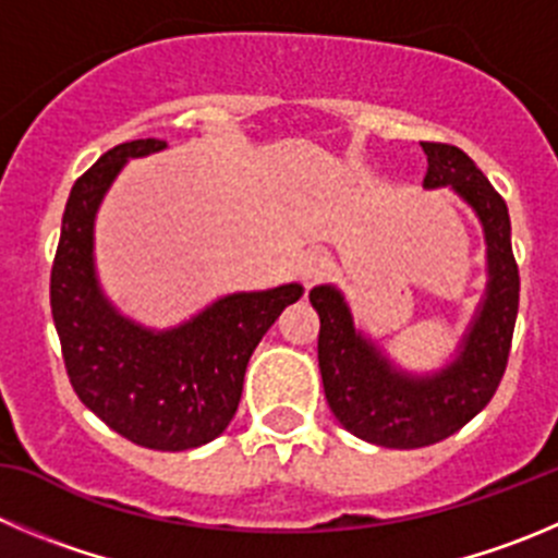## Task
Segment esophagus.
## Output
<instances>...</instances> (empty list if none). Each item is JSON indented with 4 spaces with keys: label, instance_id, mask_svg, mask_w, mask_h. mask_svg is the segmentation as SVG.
Instances as JSON below:
<instances>
[{
    "label": "esophagus",
    "instance_id": "obj_1",
    "mask_svg": "<svg viewBox=\"0 0 558 558\" xmlns=\"http://www.w3.org/2000/svg\"><path fill=\"white\" fill-rule=\"evenodd\" d=\"M331 268L333 263L326 252H310L304 259H301L299 279L304 282V288H312V284H317L320 279H326V276L331 274Z\"/></svg>",
    "mask_w": 558,
    "mask_h": 558
}]
</instances>
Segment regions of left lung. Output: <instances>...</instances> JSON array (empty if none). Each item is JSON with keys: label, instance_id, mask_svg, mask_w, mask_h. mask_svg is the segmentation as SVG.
Returning a JSON list of instances; mask_svg holds the SVG:
<instances>
[{"label": "left lung", "instance_id": "obj_1", "mask_svg": "<svg viewBox=\"0 0 558 558\" xmlns=\"http://www.w3.org/2000/svg\"><path fill=\"white\" fill-rule=\"evenodd\" d=\"M422 150L424 189H452L480 219L487 246L485 293L452 359L429 373H411L355 326L337 284L310 290L320 315L317 362L328 408L348 433L386 449L444 441L490 402L507 369L521 293L509 214L498 191L460 147L422 142Z\"/></svg>", "mask_w": 558, "mask_h": 558}]
</instances>
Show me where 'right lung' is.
<instances>
[{"label": "right lung", "instance_id": "right-lung-1", "mask_svg": "<svg viewBox=\"0 0 558 558\" xmlns=\"http://www.w3.org/2000/svg\"><path fill=\"white\" fill-rule=\"evenodd\" d=\"M163 147L161 140L117 145L73 183L51 268V315L78 400L140 447L185 452L225 433L254 348L304 288L227 293L172 328L142 326L117 310L95 268V219L125 163Z\"/></svg>", "mask_w": 558, "mask_h": 558}]
</instances>
